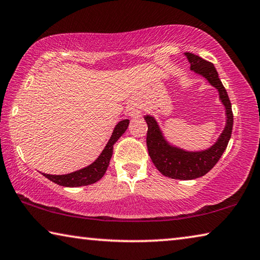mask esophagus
I'll list each match as a JSON object with an SVG mask.
<instances>
[{
    "mask_svg": "<svg viewBox=\"0 0 260 260\" xmlns=\"http://www.w3.org/2000/svg\"><path fill=\"white\" fill-rule=\"evenodd\" d=\"M127 114H128L131 118H140L141 117V111H140V108L138 105L132 104L128 110H127Z\"/></svg>",
    "mask_w": 260,
    "mask_h": 260,
    "instance_id": "esophagus-1",
    "label": "esophagus"
}]
</instances>
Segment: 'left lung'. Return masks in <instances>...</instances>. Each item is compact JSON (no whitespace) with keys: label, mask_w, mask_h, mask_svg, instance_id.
Masks as SVG:
<instances>
[{"label":"left lung","mask_w":260,"mask_h":260,"mask_svg":"<svg viewBox=\"0 0 260 260\" xmlns=\"http://www.w3.org/2000/svg\"><path fill=\"white\" fill-rule=\"evenodd\" d=\"M191 71L199 74L208 83L213 85L217 91L219 97L225 110V126L220 134L219 139L207 149L200 151H188L182 148L171 145L164 138L162 129L159 128L158 122L152 115H145V120L148 125L147 132V148L149 156L157 168V170L163 176L172 179L191 180L203 177L208 171H211L217 160L223 154L228 142L232 137L234 115L232 110V103L228 97L223 84L219 78L214 64L204 60L192 53H185Z\"/></svg>","instance_id":"1"}]
</instances>
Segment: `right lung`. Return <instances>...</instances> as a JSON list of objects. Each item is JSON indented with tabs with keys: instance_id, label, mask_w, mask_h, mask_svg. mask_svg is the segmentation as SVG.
Returning a JSON list of instances; mask_svg holds the SVG:
<instances>
[{
	"instance_id": "right-lung-1",
	"label": "right lung",
	"mask_w": 260,
	"mask_h": 260,
	"mask_svg": "<svg viewBox=\"0 0 260 260\" xmlns=\"http://www.w3.org/2000/svg\"><path fill=\"white\" fill-rule=\"evenodd\" d=\"M128 125V119H123V120L119 121L117 125H115L113 133L111 135L108 145L105 146V148L103 149L97 159L90 164V166L81 169V170L71 172V174L67 175H43L46 177L47 179L52 180L53 183L66 187L85 186V185H90L98 182V180L104 176L106 170H108L110 159L112 157L113 154L114 143L118 141V139L120 138L123 133H125Z\"/></svg>"
}]
</instances>
